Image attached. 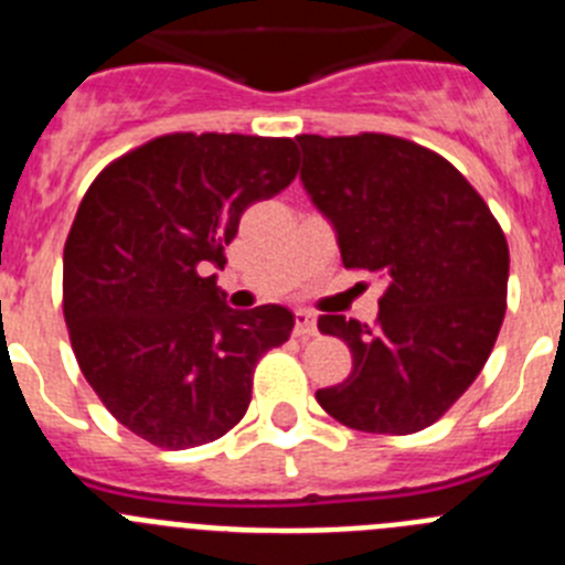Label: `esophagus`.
Returning <instances> with one entry per match:
<instances>
[{
    "mask_svg": "<svg viewBox=\"0 0 565 565\" xmlns=\"http://www.w3.org/2000/svg\"><path fill=\"white\" fill-rule=\"evenodd\" d=\"M294 333H297V337H313V333H317V319H313L311 311L299 308V311L294 313Z\"/></svg>",
    "mask_w": 565,
    "mask_h": 565,
    "instance_id": "34e87169",
    "label": "esophagus"
}]
</instances>
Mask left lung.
<instances>
[{"label":"left lung","instance_id":"left-lung-1","mask_svg":"<svg viewBox=\"0 0 565 565\" xmlns=\"http://www.w3.org/2000/svg\"><path fill=\"white\" fill-rule=\"evenodd\" d=\"M299 181L337 232L344 268L384 277L376 326L322 313L351 376L317 391L344 427L424 430L487 364L507 311L509 246L481 194L441 154L393 135H299Z\"/></svg>","mask_w":565,"mask_h":565}]
</instances>
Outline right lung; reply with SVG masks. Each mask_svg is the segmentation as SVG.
Returning <instances> with one entry per match:
<instances>
[{"mask_svg": "<svg viewBox=\"0 0 565 565\" xmlns=\"http://www.w3.org/2000/svg\"><path fill=\"white\" fill-rule=\"evenodd\" d=\"M297 174L291 138L178 132L124 154L84 194L64 243L78 367L118 422L167 450L226 436L254 364L291 337L286 306L234 311L212 268L252 203Z\"/></svg>", "mask_w": 565, "mask_h": 565, "instance_id": "add662e5", "label": "right lung"}]
</instances>
